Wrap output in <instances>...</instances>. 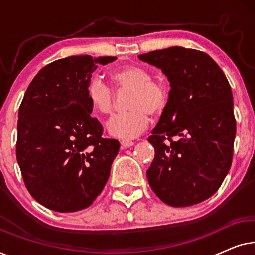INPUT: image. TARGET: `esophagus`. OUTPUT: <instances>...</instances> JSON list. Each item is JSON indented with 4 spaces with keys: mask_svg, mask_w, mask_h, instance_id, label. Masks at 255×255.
Listing matches in <instances>:
<instances>
[{
    "mask_svg": "<svg viewBox=\"0 0 255 255\" xmlns=\"http://www.w3.org/2000/svg\"><path fill=\"white\" fill-rule=\"evenodd\" d=\"M133 145H134V141L130 140V139H123V140L121 141V146H122V148L130 147V146H133Z\"/></svg>",
    "mask_w": 255,
    "mask_h": 255,
    "instance_id": "34e87169",
    "label": "esophagus"
}]
</instances>
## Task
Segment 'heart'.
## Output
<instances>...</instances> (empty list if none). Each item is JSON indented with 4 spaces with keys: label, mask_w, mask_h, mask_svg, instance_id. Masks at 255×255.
Wrapping results in <instances>:
<instances>
[{
    "label": "heart",
    "mask_w": 255,
    "mask_h": 255,
    "mask_svg": "<svg viewBox=\"0 0 255 255\" xmlns=\"http://www.w3.org/2000/svg\"><path fill=\"white\" fill-rule=\"evenodd\" d=\"M115 89H131L128 99L130 110L114 116L108 123V130L115 137L134 138L142 133L149 124V115H160L166 109L169 89L166 82L152 79L148 69L128 65L110 74ZM87 100L92 110L100 116L113 113L114 93L99 79L90 80L87 86Z\"/></svg>",
    "instance_id": "heart-1"
}]
</instances>
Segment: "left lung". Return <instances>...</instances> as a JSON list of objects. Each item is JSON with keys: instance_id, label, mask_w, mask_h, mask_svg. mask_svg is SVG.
Segmentation results:
<instances>
[{"instance_id": "left-lung-1", "label": "left lung", "mask_w": 255, "mask_h": 255, "mask_svg": "<svg viewBox=\"0 0 255 255\" xmlns=\"http://www.w3.org/2000/svg\"><path fill=\"white\" fill-rule=\"evenodd\" d=\"M161 69L169 100L148 142L154 160L147 180L170 207L211 197L232 165L236 138L231 87L219 66L202 51L174 46L138 55Z\"/></svg>"}]
</instances>
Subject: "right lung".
Listing matches in <instances>:
<instances>
[{"mask_svg": "<svg viewBox=\"0 0 255 255\" xmlns=\"http://www.w3.org/2000/svg\"><path fill=\"white\" fill-rule=\"evenodd\" d=\"M116 57L73 55L41 68L24 94L17 123L16 156L34 200L58 212L88 208L110 175L120 141L103 138L87 86L96 64Z\"/></svg>", "mask_w": 255, "mask_h": 255, "instance_id": "obj_1", "label": "right lung"}]
</instances>
